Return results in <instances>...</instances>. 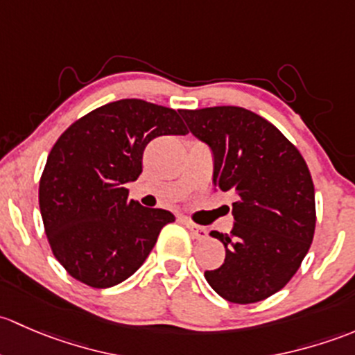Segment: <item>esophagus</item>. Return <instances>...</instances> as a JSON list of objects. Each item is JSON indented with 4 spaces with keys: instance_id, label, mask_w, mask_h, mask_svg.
<instances>
[{
    "instance_id": "esophagus-1",
    "label": "esophagus",
    "mask_w": 355,
    "mask_h": 355,
    "mask_svg": "<svg viewBox=\"0 0 355 355\" xmlns=\"http://www.w3.org/2000/svg\"><path fill=\"white\" fill-rule=\"evenodd\" d=\"M184 225H186V227L189 229V232H191V236H193V237H196V239H205V237L208 236L207 229L202 227V225L193 224L191 220H184Z\"/></svg>"
}]
</instances>
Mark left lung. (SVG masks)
<instances>
[{
	"instance_id": "obj_1",
	"label": "left lung",
	"mask_w": 355,
	"mask_h": 355,
	"mask_svg": "<svg viewBox=\"0 0 355 355\" xmlns=\"http://www.w3.org/2000/svg\"><path fill=\"white\" fill-rule=\"evenodd\" d=\"M181 116L214 152L215 191L236 196L231 234L210 232L224 243L225 259L205 279L229 302L263 301L287 286L313 243L308 164L272 123L244 107L182 109Z\"/></svg>"
}]
</instances>
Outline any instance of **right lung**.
<instances>
[{"label": "right lung", "instance_id": "obj_1", "mask_svg": "<svg viewBox=\"0 0 355 355\" xmlns=\"http://www.w3.org/2000/svg\"><path fill=\"white\" fill-rule=\"evenodd\" d=\"M186 133L174 109L121 98L82 116L58 138L39 182V207L51 251L73 279L107 288L144 265L174 215L130 200L124 184L141 174L153 138Z\"/></svg>", "mask_w": 355, "mask_h": 355}]
</instances>
